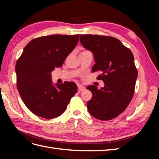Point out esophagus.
Instances as JSON below:
<instances>
[{"label":"esophagus","mask_w":159,"mask_h":159,"mask_svg":"<svg viewBox=\"0 0 159 159\" xmlns=\"http://www.w3.org/2000/svg\"><path fill=\"white\" fill-rule=\"evenodd\" d=\"M78 89H79V92H81V91H83L84 89H85V87L83 85H78Z\"/></svg>","instance_id":"obj_1"}]
</instances>
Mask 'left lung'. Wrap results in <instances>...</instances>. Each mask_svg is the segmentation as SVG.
Returning a JSON list of instances; mask_svg holds the SVG:
<instances>
[{"instance_id": "left-lung-1", "label": "left lung", "mask_w": 159, "mask_h": 159, "mask_svg": "<svg viewBox=\"0 0 159 159\" xmlns=\"http://www.w3.org/2000/svg\"><path fill=\"white\" fill-rule=\"evenodd\" d=\"M80 43L93 53L92 72L101 71L98 79L104 87H87L92 93L87 102L89 113L100 120H110L126 109L133 98L138 75L134 56L119 39L98 35H80Z\"/></svg>"}]
</instances>
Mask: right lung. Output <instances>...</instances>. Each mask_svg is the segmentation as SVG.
Returning <instances> with one entry per match:
<instances>
[{
    "label": "right lung",
    "mask_w": 159,
    "mask_h": 159,
    "mask_svg": "<svg viewBox=\"0 0 159 159\" xmlns=\"http://www.w3.org/2000/svg\"><path fill=\"white\" fill-rule=\"evenodd\" d=\"M79 36L52 35L35 38L25 46L17 61V88L26 107L36 116L45 119L61 116L77 92L73 82L53 85L51 72L62 66Z\"/></svg>",
    "instance_id": "obj_1"
}]
</instances>
